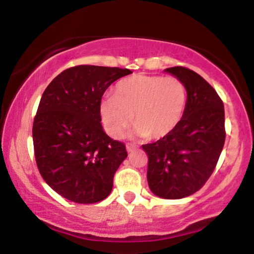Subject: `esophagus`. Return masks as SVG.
<instances>
[{
	"label": "esophagus",
	"mask_w": 254,
	"mask_h": 254,
	"mask_svg": "<svg viewBox=\"0 0 254 254\" xmlns=\"http://www.w3.org/2000/svg\"><path fill=\"white\" fill-rule=\"evenodd\" d=\"M136 148V144H133V143H127V151H131V150H133Z\"/></svg>",
	"instance_id": "1"
}]
</instances>
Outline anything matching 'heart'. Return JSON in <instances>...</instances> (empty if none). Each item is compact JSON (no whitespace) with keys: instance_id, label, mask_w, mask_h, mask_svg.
Here are the masks:
<instances>
[{"instance_id":"b5f03b06","label":"heart","mask_w":254,"mask_h":254,"mask_svg":"<svg viewBox=\"0 0 254 254\" xmlns=\"http://www.w3.org/2000/svg\"><path fill=\"white\" fill-rule=\"evenodd\" d=\"M185 105L186 89L179 78L139 74L116 84L113 97L100 105V116L111 136H121L133 116L137 135L157 139L177 127Z\"/></svg>"}]
</instances>
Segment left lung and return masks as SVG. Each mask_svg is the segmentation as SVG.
Wrapping results in <instances>:
<instances>
[{
  "label": "left lung",
  "instance_id": "obj_1",
  "mask_svg": "<svg viewBox=\"0 0 254 254\" xmlns=\"http://www.w3.org/2000/svg\"><path fill=\"white\" fill-rule=\"evenodd\" d=\"M166 71L188 92L184 115L167 136L143 144L149 189L166 199H180L203 188L216 167L226 139L223 101L204 78L185 66Z\"/></svg>",
  "mask_w": 254,
  "mask_h": 254
}]
</instances>
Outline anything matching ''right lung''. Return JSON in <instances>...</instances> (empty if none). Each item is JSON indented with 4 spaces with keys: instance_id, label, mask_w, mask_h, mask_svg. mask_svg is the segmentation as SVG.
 <instances>
[{
    "instance_id": "right-lung-1",
    "label": "right lung",
    "mask_w": 254,
    "mask_h": 254,
    "mask_svg": "<svg viewBox=\"0 0 254 254\" xmlns=\"http://www.w3.org/2000/svg\"><path fill=\"white\" fill-rule=\"evenodd\" d=\"M131 74L117 66H71L44 90L34 117L37 167L58 194L93 204L111 193L116 171L127 156L123 142L113 141L101 127L105 90Z\"/></svg>"
}]
</instances>
